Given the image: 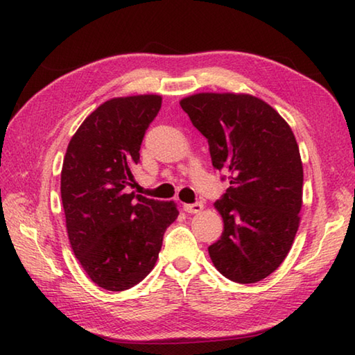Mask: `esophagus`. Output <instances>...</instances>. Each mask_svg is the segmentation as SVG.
Segmentation results:
<instances>
[{
	"label": "esophagus",
	"mask_w": 355,
	"mask_h": 355,
	"mask_svg": "<svg viewBox=\"0 0 355 355\" xmlns=\"http://www.w3.org/2000/svg\"><path fill=\"white\" fill-rule=\"evenodd\" d=\"M183 209L186 213H192V214H197V213H202L203 209V203L202 202H196V203H184Z\"/></svg>",
	"instance_id": "1"
}]
</instances>
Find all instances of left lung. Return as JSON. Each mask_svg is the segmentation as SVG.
<instances>
[{"label": "left lung", "instance_id": "left-lung-1", "mask_svg": "<svg viewBox=\"0 0 355 355\" xmlns=\"http://www.w3.org/2000/svg\"><path fill=\"white\" fill-rule=\"evenodd\" d=\"M207 137L216 169L230 188L214 208L224 220L208 248L216 269L238 284H255L277 269L300 222L304 169L290 125L249 94L200 92L180 100Z\"/></svg>", "mask_w": 355, "mask_h": 355}]
</instances>
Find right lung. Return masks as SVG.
Listing matches in <instances>:
<instances>
[{
  "instance_id": "obj_1",
  "label": "right lung",
  "mask_w": 355,
  "mask_h": 355,
  "mask_svg": "<svg viewBox=\"0 0 355 355\" xmlns=\"http://www.w3.org/2000/svg\"><path fill=\"white\" fill-rule=\"evenodd\" d=\"M161 100L144 94L105 101L84 119L64 156L61 197L71 250L107 291L128 290L147 277L178 216L175 202L127 192Z\"/></svg>"
}]
</instances>
